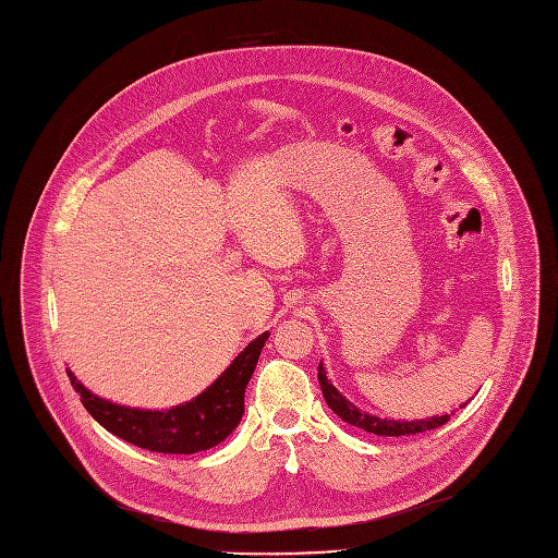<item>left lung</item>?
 <instances>
[{
	"label": "left lung",
	"instance_id": "obj_1",
	"mask_svg": "<svg viewBox=\"0 0 558 558\" xmlns=\"http://www.w3.org/2000/svg\"><path fill=\"white\" fill-rule=\"evenodd\" d=\"M317 377H319V387H322L326 404L341 420L357 426V428H364V432H368V434H375V436H411V434H422V432H428V428H436V426H442L445 422H449V413L447 415H434V417H426V420H389V417H379V415L366 413V411L357 409L351 400H347L332 387V381L326 377L324 364H319ZM462 407H466V402L460 404V409Z\"/></svg>",
	"mask_w": 558,
	"mask_h": 558
}]
</instances>
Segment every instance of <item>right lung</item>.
I'll use <instances>...</instances> for the list:
<instances>
[{
    "mask_svg": "<svg viewBox=\"0 0 558 558\" xmlns=\"http://www.w3.org/2000/svg\"><path fill=\"white\" fill-rule=\"evenodd\" d=\"M270 332H262L209 387L179 407L151 411L116 404L92 393L71 373L80 402L109 434L156 453H198L223 442L241 422L245 387Z\"/></svg>",
    "mask_w": 558,
    "mask_h": 558,
    "instance_id": "right-lung-1",
    "label": "right lung"
}]
</instances>
